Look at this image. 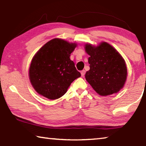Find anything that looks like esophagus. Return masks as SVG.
Returning <instances> with one entry per match:
<instances>
[{
  "label": "esophagus",
  "instance_id": "obj_1",
  "mask_svg": "<svg viewBox=\"0 0 146 146\" xmlns=\"http://www.w3.org/2000/svg\"><path fill=\"white\" fill-rule=\"evenodd\" d=\"M85 73H86V71L85 70H82V71H81V75H82V76H84Z\"/></svg>",
  "mask_w": 146,
  "mask_h": 146
}]
</instances>
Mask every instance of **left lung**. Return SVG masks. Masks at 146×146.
I'll return each mask as SVG.
<instances>
[{
    "instance_id": "8db88e82",
    "label": "left lung",
    "mask_w": 146,
    "mask_h": 146,
    "mask_svg": "<svg viewBox=\"0 0 146 146\" xmlns=\"http://www.w3.org/2000/svg\"><path fill=\"white\" fill-rule=\"evenodd\" d=\"M85 49L90 56V70L86 73V80L101 96L118 92L127 77V67L122 56L107 42L97 47L86 44Z\"/></svg>"
}]
</instances>
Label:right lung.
I'll use <instances>...</instances> for the list:
<instances>
[{"label": "right lung", "mask_w": 146, "mask_h": 146, "mask_svg": "<svg viewBox=\"0 0 146 146\" xmlns=\"http://www.w3.org/2000/svg\"><path fill=\"white\" fill-rule=\"evenodd\" d=\"M76 46L62 39L54 38L39 49L32 59L29 70L31 83L40 95L55 100L81 74L70 56Z\"/></svg>", "instance_id": "obj_1"}]
</instances>
